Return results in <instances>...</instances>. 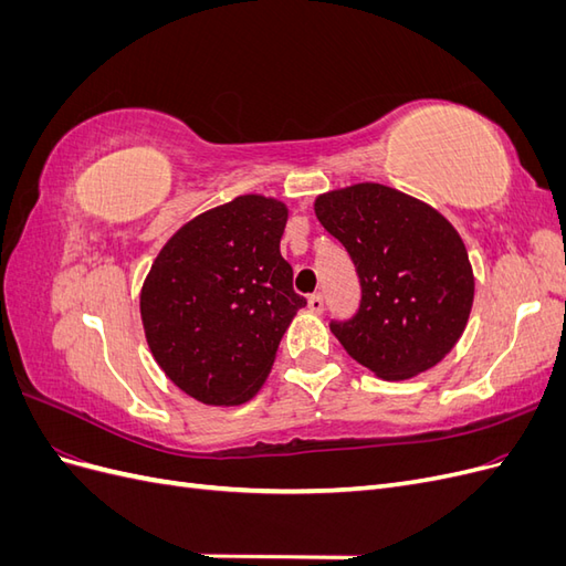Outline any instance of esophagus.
<instances>
[{
  "mask_svg": "<svg viewBox=\"0 0 566 566\" xmlns=\"http://www.w3.org/2000/svg\"><path fill=\"white\" fill-rule=\"evenodd\" d=\"M306 306H310L312 314H323V297L321 295H312L306 300Z\"/></svg>",
  "mask_w": 566,
  "mask_h": 566,
  "instance_id": "esophagus-1",
  "label": "esophagus"
}]
</instances>
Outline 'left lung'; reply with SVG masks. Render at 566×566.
Listing matches in <instances>:
<instances>
[{
  "mask_svg": "<svg viewBox=\"0 0 566 566\" xmlns=\"http://www.w3.org/2000/svg\"><path fill=\"white\" fill-rule=\"evenodd\" d=\"M323 229L347 248L361 304L331 331L382 380L430 370L465 331L474 276L451 221L432 205L382 184H354L314 200Z\"/></svg>",
  "mask_w": 566,
  "mask_h": 566,
  "instance_id": "8db88e82",
  "label": "left lung"
}]
</instances>
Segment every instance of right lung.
Here are the masks:
<instances>
[{"instance_id": "right-lung-1", "label": "right lung", "mask_w": 566, "mask_h": 566, "mask_svg": "<svg viewBox=\"0 0 566 566\" xmlns=\"http://www.w3.org/2000/svg\"><path fill=\"white\" fill-rule=\"evenodd\" d=\"M285 202L238 196L169 238L142 287V323L163 373L208 406L250 401L306 304L281 256Z\"/></svg>"}]
</instances>
